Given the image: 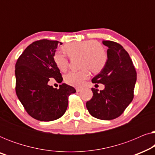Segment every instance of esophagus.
Instances as JSON below:
<instances>
[{
    "label": "esophagus",
    "instance_id": "34e87169",
    "mask_svg": "<svg viewBox=\"0 0 155 155\" xmlns=\"http://www.w3.org/2000/svg\"><path fill=\"white\" fill-rule=\"evenodd\" d=\"M81 90H82L81 88H76V91H77V92H79Z\"/></svg>",
    "mask_w": 155,
    "mask_h": 155
}]
</instances>
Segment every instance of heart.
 Instances as JSON below:
<instances>
[{
  "mask_svg": "<svg viewBox=\"0 0 155 155\" xmlns=\"http://www.w3.org/2000/svg\"><path fill=\"white\" fill-rule=\"evenodd\" d=\"M63 48L71 58L81 57V66L86 67L80 71L69 72L65 76V82L70 85L81 87L84 80L90 77L88 68L92 73H99L104 68L107 63V52L96 40L71 42ZM54 61L61 71L65 72L68 68V58L62 52L55 53Z\"/></svg>",
  "mask_w": 155,
  "mask_h": 155,
  "instance_id": "1",
  "label": "heart"
}]
</instances>
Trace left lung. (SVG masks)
<instances>
[{
    "mask_svg": "<svg viewBox=\"0 0 155 155\" xmlns=\"http://www.w3.org/2000/svg\"><path fill=\"white\" fill-rule=\"evenodd\" d=\"M108 47L107 63L100 73L92 80L93 83L104 84V90L98 92L92 88L93 97L86 107L93 117L112 120L124 113L134 97L137 73L128 52L120 44L103 41Z\"/></svg>",
    "mask_w": 155,
    "mask_h": 155,
    "instance_id": "left-lung-1",
    "label": "left lung"
}]
</instances>
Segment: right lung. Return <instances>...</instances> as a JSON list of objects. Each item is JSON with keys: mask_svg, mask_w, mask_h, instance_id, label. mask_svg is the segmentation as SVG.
<instances>
[{"mask_svg": "<svg viewBox=\"0 0 155 155\" xmlns=\"http://www.w3.org/2000/svg\"><path fill=\"white\" fill-rule=\"evenodd\" d=\"M58 41L41 39L25 48L15 64V92L27 114L41 121L61 118L66 111L68 97L76 92L63 83L58 89L48 84L50 78L62 82L63 78L54 61Z\"/></svg>", "mask_w": 155, "mask_h": 155, "instance_id": "add662e5", "label": "right lung"}]
</instances>
